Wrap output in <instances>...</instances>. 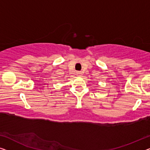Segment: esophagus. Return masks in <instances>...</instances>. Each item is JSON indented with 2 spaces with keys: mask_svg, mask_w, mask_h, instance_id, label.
I'll list each match as a JSON object with an SVG mask.
<instances>
[{
  "mask_svg": "<svg viewBox=\"0 0 150 150\" xmlns=\"http://www.w3.org/2000/svg\"><path fill=\"white\" fill-rule=\"evenodd\" d=\"M77 76H81V73L77 72Z\"/></svg>",
  "mask_w": 150,
  "mask_h": 150,
  "instance_id": "1",
  "label": "esophagus"
}]
</instances>
